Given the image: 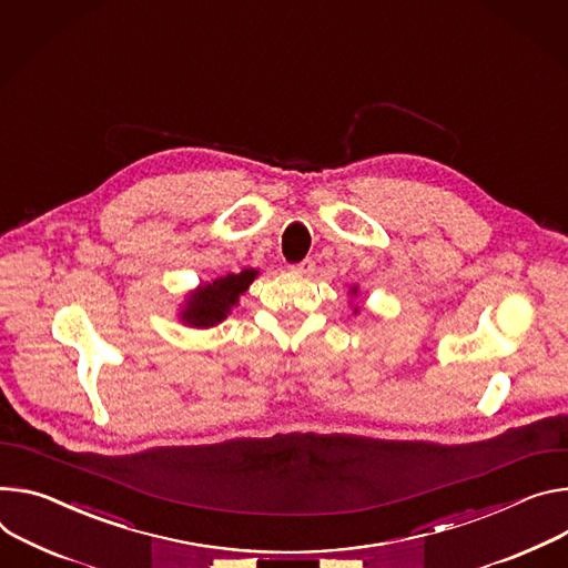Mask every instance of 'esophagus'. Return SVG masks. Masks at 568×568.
I'll use <instances>...</instances> for the list:
<instances>
[{
	"mask_svg": "<svg viewBox=\"0 0 568 568\" xmlns=\"http://www.w3.org/2000/svg\"><path fill=\"white\" fill-rule=\"evenodd\" d=\"M315 261H311V257H305V261H301V263H296V265H292L290 270L294 272V274H298V276H311L313 272H315Z\"/></svg>",
	"mask_w": 568,
	"mask_h": 568,
	"instance_id": "34e87169",
	"label": "esophagus"
}]
</instances>
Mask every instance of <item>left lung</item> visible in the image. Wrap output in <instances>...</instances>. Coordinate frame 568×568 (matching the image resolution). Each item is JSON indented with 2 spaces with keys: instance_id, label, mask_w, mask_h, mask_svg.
Returning a JSON list of instances; mask_svg holds the SVG:
<instances>
[{
  "instance_id": "left-lung-1",
  "label": "left lung",
  "mask_w": 568,
  "mask_h": 568,
  "mask_svg": "<svg viewBox=\"0 0 568 568\" xmlns=\"http://www.w3.org/2000/svg\"><path fill=\"white\" fill-rule=\"evenodd\" d=\"M351 292H353V294H355V292H357V287H351ZM355 313H357V307H355Z\"/></svg>"
}]
</instances>
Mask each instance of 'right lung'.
I'll use <instances>...</instances> for the list:
<instances>
[{
	"mask_svg": "<svg viewBox=\"0 0 568 568\" xmlns=\"http://www.w3.org/2000/svg\"><path fill=\"white\" fill-rule=\"evenodd\" d=\"M255 276H257L255 270H242L240 274L220 276L213 283L199 285L187 296L181 311V320L194 328L217 326L231 315L233 305H237L240 301V294L248 290Z\"/></svg>",
	"mask_w": 568,
	"mask_h": 568,
	"instance_id": "add662e5",
	"label": "right lung"
}]
</instances>
